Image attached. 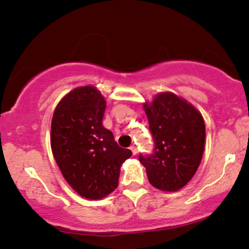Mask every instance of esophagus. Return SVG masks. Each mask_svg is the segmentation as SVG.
<instances>
[{
	"label": "esophagus",
	"mask_w": 249,
	"mask_h": 249,
	"mask_svg": "<svg viewBox=\"0 0 249 249\" xmlns=\"http://www.w3.org/2000/svg\"><path fill=\"white\" fill-rule=\"evenodd\" d=\"M130 149L132 150V154H133V155H135V154L138 153V148H137V146H134V144L133 146H131Z\"/></svg>",
	"instance_id": "esophagus-1"
}]
</instances>
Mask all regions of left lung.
Returning <instances> with one entry per match:
<instances>
[{
    "label": "left lung",
    "mask_w": 249,
    "mask_h": 249,
    "mask_svg": "<svg viewBox=\"0 0 249 249\" xmlns=\"http://www.w3.org/2000/svg\"><path fill=\"white\" fill-rule=\"evenodd\" d=\"M155 148L139 155L148 180L157 190L176 192L193 178L202 160L206 125L202 115L174 93H160L143 103Z\"/></svg>",
    "instance_id": "8db88e82"
}]
</instances>
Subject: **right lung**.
I'll return each instance as SVG.
<instances>
[{
	"label": "right lung",
	"mask_w": 249,
	"mask_h": 249,
	"mask_svg": "<svg viewBox=\"0 0 249 249\" xmlns=\"http://www.w3.org/2000/svg\"><path fill=\"white\" fill-rule=\"evenodd\" d=\"M106 100L94 86L77 87L56 107L50 144L63 177L80 196L100 200L118 186L130 149L119 147L102 125Z\"/></svg>",
	"instance_id": "right-lung-1"
}]
</instances>
